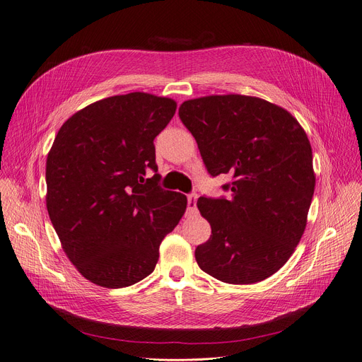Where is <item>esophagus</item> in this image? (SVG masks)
<instances>
[{
    "label": "esophagus",
    "mask_w": 362,
    "mask_h": 362,
    "mask_svg": "<svg viewBox=\"0 0 362 362\" xmlns=\"http://www.w3.org/2000/svg\"><path fill=\"white\" fill-rule=\"evenodd\" d=\"M197 199H198L197 194L187 195V211H189V213H195L197 211Z\"/></svg>",
    "instance_id": "obj_1"
}]
</instances>
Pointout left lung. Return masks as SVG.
<instances>
[{
  "instance_id": "8db88e82",
  "label": "left lung",
  "mask_w": 362,
  "mask_h": 362,
  "mask_svg": "<svg viewBox=\"0 0 362 362\" xmlns=\"http://www.w3.org/2000/svg\"><path fill=\"white\" fill-rule=\"evenodd\" d=\"M211 176L230 175V197H199L211 237L199 268L228 284H255L279 271L300 241L315 191L312 148L284 107L243 94H214L179 107Z\"/></svg>"
}]
</instances>
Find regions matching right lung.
Segmentation results:
<instances>
[{
    "label": "right lung",
    "mask_w": 362,
    "mask_h": 362,
    "mask_svg": "<svg viewBox=\"0 0 362 362\" xmlns=\"http://www.w3.org/2000/svg\"><path fill=\"white\" fill-rule=\"evenodd\" d=\"M170 98L134 91L86 106L65 121L47 155V211L65 255L105 288L153 272L160 244L187 199L158 186L153 139L176 112Z\"/></svg>",
    "instance_id": "right-lung-1"
}]
</instances>
